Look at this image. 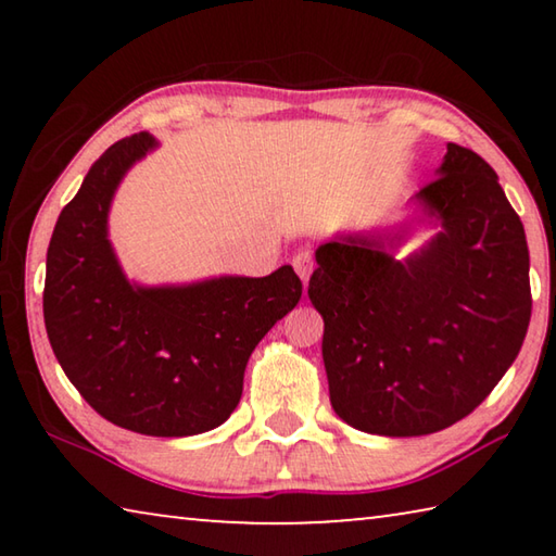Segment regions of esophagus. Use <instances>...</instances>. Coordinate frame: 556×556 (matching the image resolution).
Instances as JSON below:
<instances>
[{"mask_svg":"<svg viewBox=\"0 0 556 556\" xmlns=\"http://www.w3.org/2000/svg\"><path fill=\"white\" fill-rule=\"evenodd\" d=\"M291 265H294L296 275L306 285L308 277H312V271H314V252L312 250H299L296 255H294V260H291Z\"/></svg>","mask_w":556,"mask_h":556,"instance_id":"esophagus-1","label":"esophagus"}]
</instances>
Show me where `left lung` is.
I'll use <instances>...</instances> for the list:
<instances>
[{
	"label": "left lung",
	"mask_w": 556,
	"mask_h": 556,
	"mask_svg": "<svg viewBox=\"0 0 556 556\" xmlns=\"http://www.w3.org/2000/svg\"><path fill=\"white\" fill-rule=\"evenodd\" d=\"M414 203L439 225L419 252L394 260L407 228L348 235L316 250L308 279L333 409L380 437L468 417L520 353L532 314L525 228L491 164L446 144Z\"/></svg>",
	"instance_id": "obj_1"
}]
</instances>
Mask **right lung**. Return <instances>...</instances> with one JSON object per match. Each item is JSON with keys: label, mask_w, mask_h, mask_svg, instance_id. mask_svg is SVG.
<instances>
[{"label": "right lung", "mask_w": 556, "mask_h": 556, "mask_svg": "<svg viewBox=\"0 0 556 556\" xmlns=\"http://www.w3.org/2000/svg\"><path fill=\"white\" fill-rule=\"evenodd\" d=\"M156 147L147 131L112 144L55 223L43 321L63 372L112 425L147 437L220 427L242 397L255 345L301 299L289 265L267 277L139 287L108 240L112 195Z\"/></svg>", "instance_id": "right-lung-1"}]
</instances>
